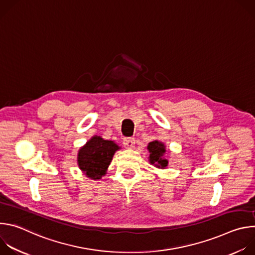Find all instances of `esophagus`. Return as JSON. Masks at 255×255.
I'll list each match as a JSON object with an SVG mask.
<instances>
[{
	"mask_svg": "<svg viewBox=\"0 0 255 255\" xmlns=\"http://www.w3.org/2000/svg\"><path fill=\"white\" fill-rule=\"evenodd\" d=\"M123 144H124V146L127 147V148H133L134 145H135V139L133 137L124 138Z\"/></svg>",
	"mask_w": 255,
	"mask_h": 255,
	"instance_id": "1",
	"label": "esophagus"
}]
</instances>
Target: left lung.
<instances>
[{"label": "left lung", "mask_w": 255, "mask_h": 255, "mask_svg": "<svg viewBox=\"0 0 255 255\" xmlns=\"http://www.w3.org/2000/svg\"><path fill=\"white\" fill-rule=\"evenodd\" d=\"M147 149L149 150V161L151 164H154L157 167L164 168L167 166L168 161L164 158H162L164 152H165V146L164 144L155 140L148 144Z\"/></svg>", "instance_id": "obj_1"}]
</instances>
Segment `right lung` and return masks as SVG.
Listing matches in <instances>:
<instances>
[{
    "label": "right lung",
    "mask_w": 255,
    "mask_h": 255,
    "mask_svg": "<svg viewBox=\"0 0 255 255\" xmlns=\"http://www.w3.org/2000/svg\"><path fill=\"white\" fill-rule=\"evenodd\" d=\"M119 146L110 140L94 136L79 151L78 162L80 168L91 178L99 179L110 164Z\"/></svg>",
    "instance_id": "add662e5"
}]
</instances>
